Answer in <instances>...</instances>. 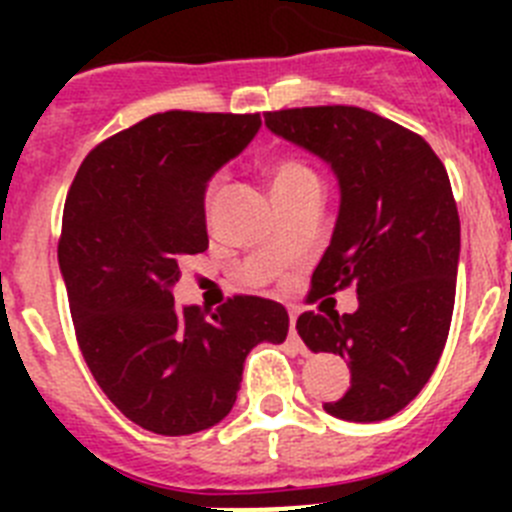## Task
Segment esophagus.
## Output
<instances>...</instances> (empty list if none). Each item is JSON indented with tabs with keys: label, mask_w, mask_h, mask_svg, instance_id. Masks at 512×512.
<instances>
[{
	"label": "esophagus",
	"mask_w": 512,
	"mask_h": 512,
	"mask_svg": "<svg viewBox=\"0 0 512 512\" xmlns=\"http://www.w3.org/2000/svg\"><path fill=\"white\" fill-rule=\"evenodd\" d=\"M295 325H297V315H295V312H292V315H289V341H295L297 346L305 348V346H302L300 336H297V328H295Z\"/></svg>",
	"instance_id": "34e87169"
}]
</instances>
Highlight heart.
I'll return each instance as SVG.
<instances>
[{"label":"heart","mask_w":512,"mask_h":512,"mask_svg":"<svg viewBox=\"0 0 512 512\" xmlns=\"http://www.w3.org/2000/svg\"><path fill=\"white\" fill-rule=\"evenodd\" d=\"M310 179H318V176L310 166L297 161V158H282V161L271 166V187H274V192L292 189L302 182H310Z\"/></svg>","instance_id":"heart-1"}]
</instances>
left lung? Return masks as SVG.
Returning a JSON list of instances; mask_svg holds the SVG:
<instances>
[{"label":"left lung","instance_id":"obj_1","mask_svg":"<svg viewBox=\"0 0 512 512\" xmlns=\"http://www.w3.org/2000/svg\"><path fill=\"white\" fill-rule=\"evenodd\" d=\"M264 120L323 158L341 189L310 302L354 284L359 310L297 318L310 351L348 359L351 387L325 410L354 423L392 418L431 379L449 338L461 248L449 174L418 133L361 107L279 110Z\"/></svg>","mask_w":512,"mask_h":512}]
</instances>
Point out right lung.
I'll return each mask as SVG.
<instances>
[{
    "mask_svg": "<svg viewBox=\"0 0 512 512\" xmlns=\"http://www.w3.org/2000/svg\"><path fill=\"white\" fill-rule=\"evenodd\" d=\"M259 115L171 110L99 143L63 207L58 266L76 341L125 418L161 436L220 423L256 343H282L279 302L176 307L182 256L207 251L205 192L259 133Z\"/></svg>",
    "mask_w": 512,
    "mask_h": 512,
    "instance_id": "right-lung-1",
    "label": "right lung"
}]
</instances>
